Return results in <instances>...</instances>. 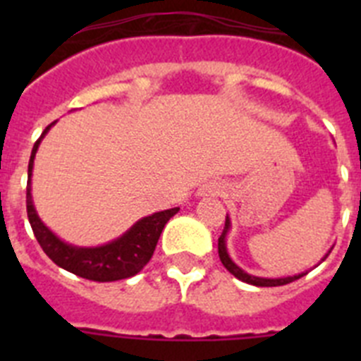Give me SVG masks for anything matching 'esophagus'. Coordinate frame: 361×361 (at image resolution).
I'll list each match as a JSON object with an SVG mask.
<instances>
[{
	"label": "esophagus",
	"instance_id": "obj_1",
	"mask_svg": "<svg viewBox=\"0 0 361 361\" xmlns=\"http://www.w3.org/2000/svg\"><path fill=\"white\" fill-rule=\"evenodd\" d=\"M222 191H224V188H222V184L220 183H208L200 188L199 193L204 197H215V195H220Z\"/></svg>",
	"mask_w": 361,
	"mask_h": 361
}]
</instances>
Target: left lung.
Instances as JSON below:
<instances>
[{
  "mask_svg": "<svg viewBox=\"0 0 361 361\" xmlns=\"http://www.w3.org/2000/svg\"><path fill=\"white\" fill-rule=\"evenodd\" d=\"M229 229H231V219H229V215H226L224 231H222V235H220V238H219V257H220V262H222V266H224L226 269H228L229 273L235 276V279L242 280V282H245V283H251V286H257V288H276V286H286V283H291V282H295V280L302 279L304 275H307V271H304V273H298V275H293V276H279V279H266V276L250 275L247 271H244L242 267H238L237 264L233 262L231 257H229L228 245H226V238H228ZM329 253H331V250L324 255V258H322L318 264L324 262L325 258L329 257Z\"/></svg>",
  "mask_w": 361,
  "mask_h": 361,
  "instance_id": "1",
  "label": "left lung"
}]
</instances>
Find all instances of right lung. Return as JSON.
Here are the masks:
<instances>
[{"mask_svg": "<svg viewBox=\"0 0 361 361\" xmlns=\"http://www.w3.org/2000/svg\"><path fill=\"white\" fill-rule=\"evenodd\" d=\"M54 124H56V121L49 124L44 132L41 133V137L32 148L30 161H28L27 213L28 222H30L37 242L56 266L63 267V269L70 271L81 279L94 280V282H116V280L130 279V276L137 275L149 262L166 222L175 213H178V208L164 209V212L142 216L132 228L126 229L121 237L101 245L82 247V245H73L57 237L56 233L39 219L34 200H32L34 159H36L37 148H39L43 137L49 133Z\"/></svg>", "mask_w": 361, "mask_h": 361, "instance_id": "add662e5", "label": "right lung"}]
</instances>
